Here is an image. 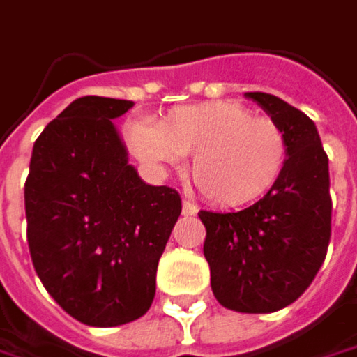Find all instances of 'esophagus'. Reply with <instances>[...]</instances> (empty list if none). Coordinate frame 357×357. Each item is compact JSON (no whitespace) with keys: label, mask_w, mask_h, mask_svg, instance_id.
<instances>
[{"label":"esophagus","mask_w":357,"mask_h":357,"mask_svg":"<svg viewBox=\"0 0 357 357\" xmlns=\"http://www.w3.org/2000/svg\"><path fill=\"white\" fill-rule=\"evenodd\" d=\"M181 213H183V215H195V213H197V206H195L194 202H190V199H183Z\"/></svg>","instance_id":"obj_1"}]
</instances>
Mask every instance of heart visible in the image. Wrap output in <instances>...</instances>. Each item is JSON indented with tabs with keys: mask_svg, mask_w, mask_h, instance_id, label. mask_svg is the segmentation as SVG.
<instances>
[{
	"mask_svg": "<svg viewBox=\"0 0 357 357\" xmlns=\"http://www.w3.org/2000/svg\"><path fill=\"white\" fill-rule=\"evenodd\" d=\"M133 149L148 162L192 158L195 190L220 208H240L270 194L287 163V137L270 117L236 101L172 109L158 128L135 123Z\"/></svg>",
	"mask_w": 357,
	"mask_h": 357,
	"instance_id": "heart-1",
	"label": "heart"
}]
</instances>
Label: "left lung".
Returning a JSON list of instances; mask_svg holds the SVG:
<instances>
[{"label": "left lung", "mask_w": 357, "mask_h": 357, "mask_svg": "<svg viewBox=\"0 0 357 357\" xmlns=\"http://www.w3.org/2000/svg\"><path fill=\"white\" fill-rule=\"evenodd\" d=\"M287 137L282 178L254 206L199 211L204 256L215 300L243 314H270L294 303L314 282L332 236L330 167L316 123L284 100L250 91Z\"/></svg>", "instance_id": "left-lung-1"}]
</instances>
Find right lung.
<instances>
[{
    "mask_svg": "<svg viewBox=\"0 0 357 357\" xmlns=\"http://www.w3.org/2000/svg\"><path fill=\"white\" fill-rule=\"evenodd\" d=\"M133 101L86 96L45 126L25 179L27 243L47 294L71 318L114 328L142 318L181 213L167 185L128 163L112 119Z\"/></svg>",
    "mask_w": 357,
    "mask_h": 357,
    "instance_id": "right-lung-1",
    "label": "right lung"
}]
</instances>
